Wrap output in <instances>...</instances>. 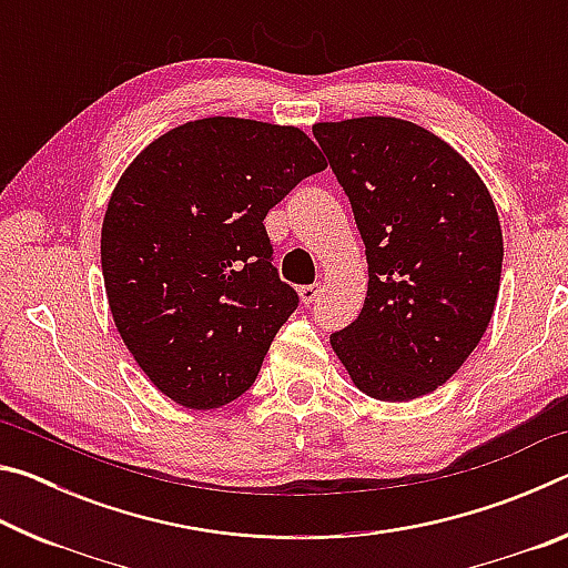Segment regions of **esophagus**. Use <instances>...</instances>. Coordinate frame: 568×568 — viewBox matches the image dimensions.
Listing matches in <instances>:
<instances>
[{"label": "esophagus", "instance_id": "esophagus-1", "mask_svg": "<svg viewBox=\"0 0 568 568\" xmlns=\"http://www.w3.org/2000/svg\"><path fill=\"white\" fill-rule=\"evenodd\" d=\"M318 295H321V285H318V283H315V285H303V287H301V301H303L305 305H311Z\"/></svg>", "mask_w": 568, "mask_h": 568}]
</instances>
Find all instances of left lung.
Listing matches in <instances>:
<instances>
[{"mask_svg":"<svg viewBox=\"0 0 568 568\" xmlns=\"http://www.w3.org/2000/svg\"><path fill=\"white\" fill-rule=\"evenodd\" d=\"M351 200L368 295L331 345L365 396L413 400L464 365L491 323L504 237L476 170L398 118L313 124Z\"/></svg>","mask_w":568,"mask_h":568,"instance_id":"obj_1","label":"left lung"}]
</instances>
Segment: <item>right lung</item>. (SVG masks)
Instances as JSON below:
<instances>
[{
	"label": "right lung",
	"instance_id": "1",
	"mask_svg": "<svg viewBox=\"0 0 568 568\" xmlns=\"http://www.w3.org/2000/svg\"><path fill=\"white\" fill-rule=\"evenodd\" d=\"M325 170L297 128L205 118L132 160L102 223V275L132 358L180 406L220 408L253 386L301 297L263 220Z\"/></svg>",
	"mask_w": 568,
	"mask_h": 568
}]
</instances>
